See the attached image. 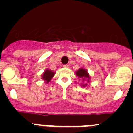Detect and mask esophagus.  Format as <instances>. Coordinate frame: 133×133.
I'll list each match as a JSON object with an SVG mask.
<instances>
[{
    "label": "esophagus",
    "instance_id": "1",
    "mask_svg": "<svg viewBox=\"0 0 133 133\" xmlns=\"http://www.w3.org/2000/svg\"><path fill=\"white\" fill-rule=\"evenodd\" d=\"M63 67H64V68H69V66L68 65V64H64V65H63Z\"/></svg>",
    "mask_w": 133,
    "mask_h": 133
}]
</instances>
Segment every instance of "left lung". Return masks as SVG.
I'll list each match as a JSON object with an SVG mask.
<instances>
[{
    "instance_id": "left-lung-1",
    "label": "left lung",
    "mask_w": 133,
    "mask_h": 133,
    "mask_svg": "<svg viewBox=\"0 0 133 133\" xmlns=\"http://www.w3.org/2000/svg\"><path fill=\"white\" fill-rule=\"evenodd\" d=\"M76 75H77L80 78H81V79L83 80V81H84V80H85V81H87L88 83L90 82V81H89L90 79V75H89V74L88 73L87 70H86V69H83V68H81V69H78L77 72H76ZM82 86L84 87H86V86H87V83H85V84H83Z\"/></svg>"
}]
</instances>
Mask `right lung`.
Returning a JSON list of instances; mask_svg holds the SVG:
<instances>
[{
	"label": "right lung",
	"mask_w": 133,
	"mask_h": 133,
	"mask_svg": "<svg viewBox=\"0 0 133 133\" xmlns=\"http://www.w3.org/2000/svg\"><path fill=\"white\" fill-rule=\"evenodd\" d=\"M54 75H55V72H52V70H49V69H46L43 72V75H42V78H43V80L45 81L46 83H49L50 80L52 79V77H54Z\"/></svg>",
	"instance_id": "1"
}]
</instances>
